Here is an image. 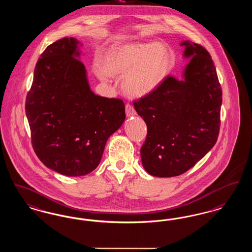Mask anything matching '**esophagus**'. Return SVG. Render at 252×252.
<instances>
[{
  "label": "esophagus",
  "instance_id": "esophagus-1",
  "mask_svg": "<svg viewBox=\"0 0 252 252\" xmlns=\"http://www.w3.org/2000/svg\"><path fill=\"white\" fill-rule=\"evenodd\" d=\"M126 116L136 115V111H135L134 107H133L131 104H129V103L126 104Z\"/></svg>",
  "mask_w": 252,
  "mask_h": 252
}]
</instances>
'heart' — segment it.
<instances>
[{"label": "heart", "instance_id": "obj_1", "mask_svg": "<svg viewBox=\"0 0 252 252\" xmlns=\"http://www.w3.org/2000/svg\"><path fill=\"white\" fill-rule=\"evenodd\" d=\"M170 53L158 42H139L112 48L104 59V65L94 63L93 71L103 81L110 76L122 77V88L132 97H141L156 90L169 70Z\"/></svg>", "mask_w": 252, "mask_h": 252}]
</instances>
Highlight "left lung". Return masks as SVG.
<instances>
[{
	"label": "left lung",
	"mask_w": 252,
	"mask_h": 252,
	"mask_svg": "<svg viewBox=\"0 0 252 252\" xmlns=\"http://www.w3.org/2000/svg\"><path fill=\"white\" fill-rule=\"evenodd\" d=\"M191 57L183 78H165L134 107L147 126L141 148L142 166L158 177L189 171L217 142L220 126L222 90L211 55L202 46L183 41Z\"/></svg>",
	"instance_id": "8db88e82"
}]
</instances>
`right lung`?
<instances>
[{"instance_id": "right-lung-1", "label": "right lung", "mask_w": 252, "mask_h": 252, "mask_svg": "<svg viewBox=\"0 0 252 252\" xmlns=\"http://www.w3.org/2000/svg\"><path fill=\"white\" fill-rule=\"evenodd\" d=\"M79 41L63 37L47 47L37 61L26 96L32 145L41 162L67 176L90 173L99 164L106 142L126 118L119 98L94 94Z\"/></svg>"}]
</instances>
